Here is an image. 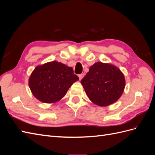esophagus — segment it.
Returning <instances> with one entry per match:
<instances>
[{"instance_id": "34e87169", "label": "esophagus", "mask_w": 155, "mask_h": 155, "mask_svg": "<svg viewBox=\"0 0 155 155\" xmlns=\"http://www.w3.org/2000/svg\"><path fill=\"white\" fill-rule=\"evenodd\" d=\"M84 76H85V74H79L78 76H79V80H81V79L84 77Z\"/></svg>"}]
</instances>
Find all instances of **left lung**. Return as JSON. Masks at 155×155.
Returning <instances> with one entry per match:
<instances>
[{"mask_svg": "<svg viewBox=\"0 0 155 155\" xmlns=\"http://www.w3.org/2000/svg\"><path fill=\"white\" fill-rule=\"evenodd\" d=\"M81 83L90 100L101 107L115 103L125 86V77L121 70L113 64L101 62L91 66Z\"/></svg>", "mask_w": 155, "mask_h": 155, "instance_id": "left-lung-1", "label": "left lung"}]
</instances>
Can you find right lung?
<instances>
[{
    "mask_svg": "<svg viewBox=\"0 0 155 155\" xmlns=\"http://www.w3.org/2000/svg\"><path fill=\"white\" fill-rule=\"evenodd\" d=\"M78 79L72 67L54 61L36 67L31 74L28 84L37 100L54 104L61 100Z\"/></svg>",
    "mask_w": 155,
    "mask_h": 155,
    "instance_id": "1",
    "label": "right lung"
}]
</instances>
